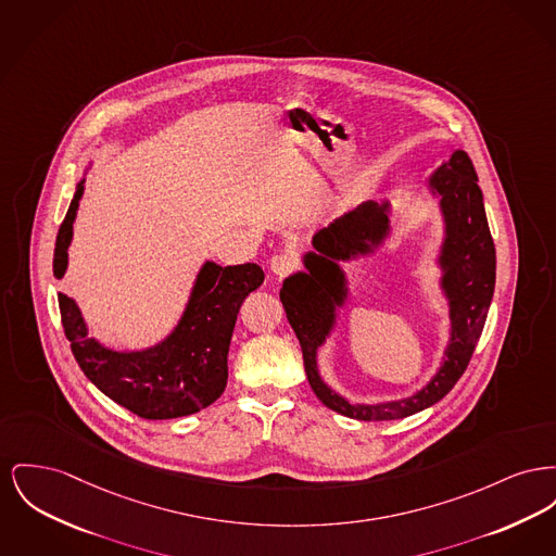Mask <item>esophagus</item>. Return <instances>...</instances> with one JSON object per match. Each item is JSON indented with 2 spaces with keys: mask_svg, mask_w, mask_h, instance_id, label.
Returning a JSON list of instances; mask_svg holds the SVG:
<instances>
[{
  "mask_svg": "<svg viewBox=\"0 0 556 556\" xmlns=\"http://www.w3.org/2000/svg\"><path fill=\"white\" fill-rule=\"evenodd\" d=\"M298 261H295L292 254H277L270 258V270L277 275V277H286L290 275L292 270H295Z\"/></svg>",
  "mask_w": 556,
  "mask_h": 556,
  "instance_id": "34e87169",
  "label": "esophagus"
}]
</instances>
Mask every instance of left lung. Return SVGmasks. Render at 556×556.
I'll use <instances>...</instances> for the list:
<instances>
[{
    "label": "left lung",
    "mask_w": 556,
    "mask_h": 556,
    "mask_svg": "<svg viewBox=\"0 0 556 556\" xmlns=\"http://www.w3.org/2000/svg\"><path fill=\"white\" fill-rule=\"evenodd\" d=\"M428 187L432 195L441 199L439 205L445 220L439 266L443 270L441 288L450 302L452 331L443 363L422 391L376 405L351 403L327 387L317 365V351L336 326V313L349 295L346 275L338 261L367 256L382 245L391 232L389 201H363L319 230L313 237L315 252L302 258L306 273L290 275L279 292L288 321L302 346L311 389L326 407L342 416L367 422L399 420L434 405L454 389L481 338L495 288V245L470 157L456 149L430 176Z\"/></svg>",
    "instance_id": "left-lung-1"
}]
</instances>
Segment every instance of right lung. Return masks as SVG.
Returning <instances> with one entry per match:
<instances>
[{"label": "right lung", "mask_w": 556, "mask_h": 556, "mask_svg": "<svg viewBox=\"0 0 556 556\" xmlns=\"http://www.w3.org/2000/svg\"><path fill=\"white\" fill-rule=\"evenodd\" d=\"M84 182H77L65 220L56 235L54 277L65 275L73 223ZM264 281L254 262L220 266L205 262L197 275L189 304L172 333L144 351H113L88 338V327L73 298L59 294L61 319L73 357L86 378L144 420H172L212 405L227 387L230 336L245 295Z\"/></svg>", "instance_id": "right-lung-1"}]
</instances>
